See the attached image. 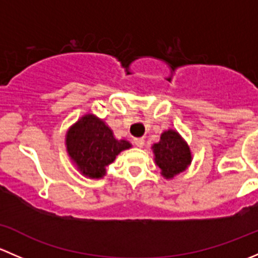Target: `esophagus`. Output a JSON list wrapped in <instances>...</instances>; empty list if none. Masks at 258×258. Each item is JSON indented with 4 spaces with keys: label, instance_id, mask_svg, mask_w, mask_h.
<instances>
[{
    "label": "esophagus",
    "instance_id": "1",
    "mask_svg": "<svg viewBox=\"0 0 258 258\" xmlns=\"http://www.w3.org/2000/svg\"><path fill=\"white\" fill-rule=\"evenodd\" d=\"M134 142H135V145L137 146V147H144V146H145V139H144V137H136V139H134Z\"/></svg>",
    "mask_w": 258,
    "mask_h": 258
}]
</instances>
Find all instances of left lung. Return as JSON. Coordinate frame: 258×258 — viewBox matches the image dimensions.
<instances>
[{"instance_id": "8db88e82", "label": "left lung", "mask_w": 258, "mask_h": 258, "mask_svg": "<svg viewBox=\"0 0 258 258\" xmlns=\"http://www.w3.org/2000/svg\"><path fill=\"white\" fill-rule=\"evenodd\" d=\"M155 160L166 178L182 172L191 163V152L176 131H166L161 136V141L153 145Z\"/></svg>"}]
</instances>
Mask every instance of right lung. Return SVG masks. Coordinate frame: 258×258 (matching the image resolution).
<instances>
[{
  "label": "right lung",
  "instance_id": "obj_1",
  "mask_svg": "<svg viewBox=\"0 0 258 258\" xmlns=\"http://www.w3.org/2000/svg\"><path fill=\"white\" fill-rule=\"evenodd\" d=\"M66 145L71 160L85 176L100 178L106 167L121 151L131 147L124 140H116L102 119L86 114L69 130Z\"/></svg>",
  "mask_w": 258,
  "mask_h": 258
}]
</instances>
